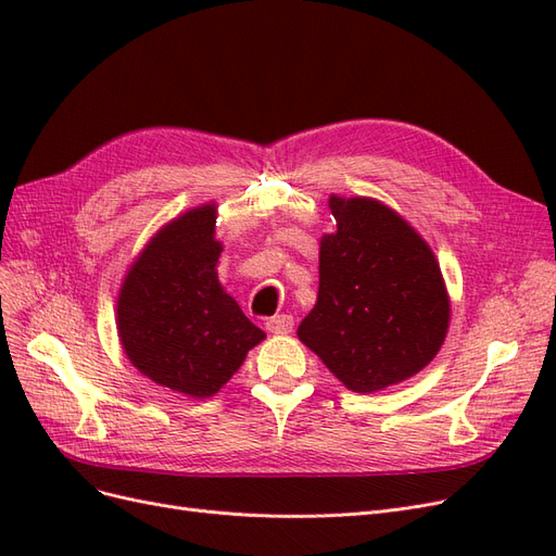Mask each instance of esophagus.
<instances>
[{"label": "esophagus", "instance_id": "1", "mask_svg": "<svg viewBox=\"0 0 556 556\" xmlns=\"http://www.w3.org/2000/svg\"><path fill=\"white\" fill-rule=\"evenodd\" d=\"M294 327V317L292 315H274L266 319V329L271 333H290Z\"/></svg>", "mask_w": 556, "mask_h": 556}]
</instances>
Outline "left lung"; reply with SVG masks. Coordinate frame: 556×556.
<instances>
[{"label": "left lung", "mask_w": 556, "mask_h": 556, "mask_svg": "<svg viewBox=\"0 0 556 556\" xmlns=\"http://www.w3.org/2000/svg\"><path fill=\"white\" fill-rule=\"evenodd\" d=\"M336 231L319 243L317 304L299 339L352 392L415 376L441 350L450 301L415 229L374 199L331 197Z\"/></svg>", "instance_id": "1"}]
</instances>
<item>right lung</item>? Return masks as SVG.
<instances>
[{
	"label": "right lung",
	"mask_w": 556,
	"mask_h": 556,
	"mask_svg": "<svg viewBox=\"0 0 556 556\" xmlns=\"http://www.w3.org/2000/svg\"><path fill=\"white\" fill-rule=\"evenodd\" d=\"M215 206L166 225L134 262L117 299V331L143 376L192 399L213 396L264 331L217 282Z\"/></svg>",
	"instance_id": "right-lung-1"
}]
</instances>
